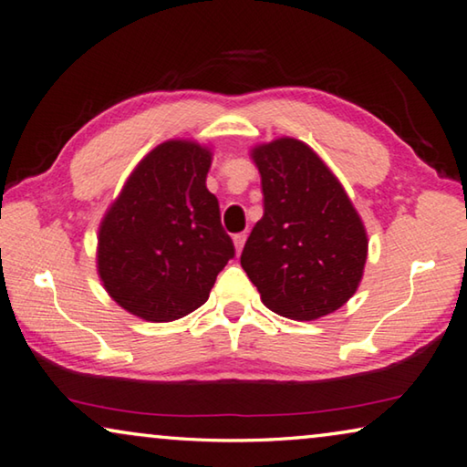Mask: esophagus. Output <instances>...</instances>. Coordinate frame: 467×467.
Masks as SVG:
<instances>
[{"label": "esophagus", "mask_w": 467, "mask_h": 467, "mask_svg": "<svg viewBox=\"0 0 467 467\" xmlns=\"http://www.w3.org/2000/svg\"><path fill=\"white\" fill-rule=\"evenodd\" d=\"M244 244H246V235L244 234H238V235H234V246H235V253H242V248H244Z\"/></svg>", "instance_id": "34e87169"}]
</instances>
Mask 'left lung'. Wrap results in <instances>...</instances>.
Listing matches in <instances>:
<instances>
[{
    "instance_id": "1",
    "label": "left lung",
    "mask_w": 467,
    "mask_h": 467,
    "mask_svg": "<svg viewBox=\"0 0 467 467\" xmlns=\"http://www.w3.org/2000/svg\"><path fill=\"white\" fill-rule=\"evenodd\" d=\"M261 221L240 263L263 305L282 317L313 321L338 311L361 284L368 232L327 164L294 138L258 143Z\"/></svg>"
}]
</instances>
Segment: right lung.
Instances as JSON below:
<instances>
[{
	"instance_id": "1",
	"label": "right lung",
	"mask_w": 467,
	"mask_h": 467,
	"mask_svg": "<svg viewBox=\"0 0 467 467\" xmlns=\"http://www.w3.org/2000/svg\"><path fill=\"white\" fill-rule=\"evenodd\" d=\"M213 150L167 140L148 152L98 229V275L127 313L152 324L182 319L209 300L234 258L219 200L206 188Z\"/></svg>"
}]
</instances>
